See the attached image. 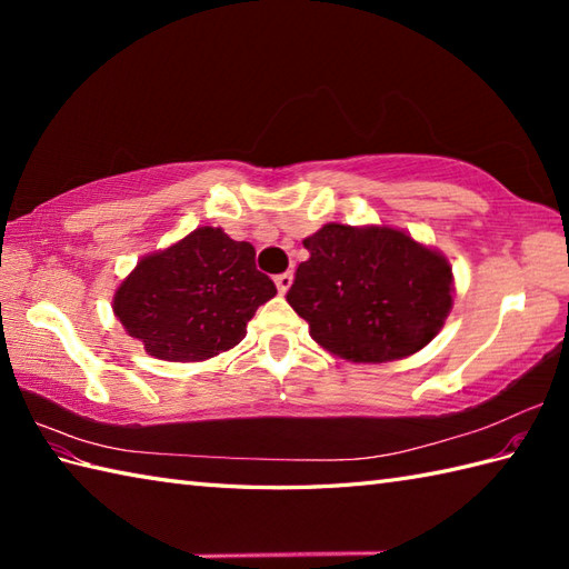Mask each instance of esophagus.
<instances>
[{
	"mask_svg": "<svg viewBox=\"0 0 569 569\" xmlns=\"http://www.w3.org/2000/svg\"><path fill=\"white\" fill-rule=\"evenodd\" d=\"M273 281H276V288H278V293H286L288 291V288H291V283H293V273L291 271H286V273H278L276 278H273Z\"/></svg>",
	"mask_w": 569,
	"mask_h": 569,
	"instance_id": "34e87169",
	"label": "esophagus"
}]
</instances>
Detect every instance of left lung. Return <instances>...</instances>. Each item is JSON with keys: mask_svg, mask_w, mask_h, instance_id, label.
<instances>
[{"mask_svg": "<svg viewBox=\"0 0 569 569\" xmlns=\"http://www.w3.org/2000/svg\"><path fill=\"white\" fill-rule=\"evenodd\" d=\"M286 300L325 352L381 365L420 352L452 310L455 276L442 251L389 224H322Z\"/></svg>", "mask_w": 569, "mask_h": 569, "instance_id": "obj_1", "label": "left lung"}]
</instances>
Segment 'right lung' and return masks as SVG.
I'll return each mask as SVG.
<instances>
[{
  "mask_svg": "<svg viewBox=\"0 0 569 569\" xmlns=\"http://www.w3.org/2000/svg\"><path fill=\"white\" fill-rule=\"evenodd\" d=\"M257 251L222 227H198L141 257L112 298L114 318L147 355L204 361L237 347L276 286L257 271Z\"/></svg>",
  "mask_w": 569,
  "mask_h": 569,
  "instance_id": "obj_1",
  "label": "right lung"
}]
</instances>
